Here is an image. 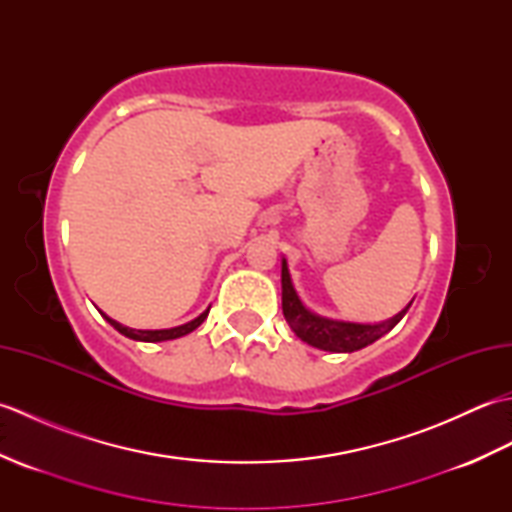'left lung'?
<instances>
[{
    "instance_id": "obj_1",
    "label": "left lung",
    "mask_w": 512,
    "mask_h": 512,
    "mask_svg": "<svg viewBox=\"0 0 512 512\" xmlns=\"http://www.w3.org/2000/svg\"><path fill=\"white\" fill-rule=\"evenodd\" d=\"M413 299L407 303L405 310H400L396 317L380 323H354V321H341L321 317V314L312 312L306 303L297 295L295 284H292L290 270L286 257L281 259V308H284V317L303 343H308L317 350L325 352H356L363 347L372 345L380 336H385L394 325L405 317Z\"/></svg>"
}]
</instances>
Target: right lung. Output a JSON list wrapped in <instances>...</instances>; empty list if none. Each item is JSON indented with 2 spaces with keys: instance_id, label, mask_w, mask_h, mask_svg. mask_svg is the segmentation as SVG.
<instances>
[{
  "instance_id": "obj_1",
  "label": "right lung",
  "mask_w": 512,
  "mask_h": 512,
  "mask_svg": "<svg viewBox=\"0 0 512 512\" xmlns=\"http://www.w3.org/2000/svg\"><path fill=\"white\" fill-rule=\"evenodd\" d=\"M209 310H211V306L206 308V310L200 314V317H195L193 321L184 323V325H178V328H169V330H136V328H127V325H123V323H118V321H114V319L107 317L105 312H101V314H103L107 323L114 325V330H118V332H121L123 336H127V339L145 341V343H160V341H173V339H180V336L193 332L195 328H198V325H202V323H204V319H206V317H209Z\"/></svg>"
}]
</instances>
